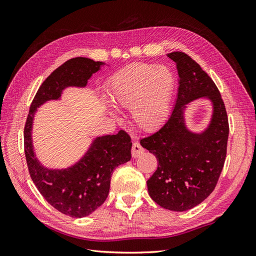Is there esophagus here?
<instances>
[{"instance_id":"1","label":"esophagus","mask_w":256,"mask_h":256,"mask_svg":"<svg viewBox=\"0 0 256 256\" xmlns=\"http://www.w3.org/2000/svg\"><path fill=\"white\" fill-rule=\"evenodd\" d=\"M143 152H144L143 147L140 144H138V142L134 143L132 148H131V154H132V157L136 158V157L140 156V154H142Z\"/></svg>"}]
</instances>
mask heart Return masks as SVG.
Instances as JSON below:
<instances>
[{
  "mask_svg": "<svg viewBox=\"0 0 256 256\" xmlns=\"http://www.w3.org/2000/svg\"><path fill=\"white\" fill-rule=\"evenodd\" d=\"M175 78L166 66L138 63L115 72L106 86L116 109H131L136 125L144 131L160 128L171 109Z\"/></svg>",
  "mask_w": 256,
  "mask_h": 256,
  "instance_id": "b5f03b06",
  "label": "heart"
}]
</instances>
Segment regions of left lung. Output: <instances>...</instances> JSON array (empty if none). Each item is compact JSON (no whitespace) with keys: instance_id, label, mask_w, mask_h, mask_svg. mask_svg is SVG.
I'll list each match as a JSON object with an SVG mask.
<instances>
[{"instance_id":"8db88e82","label":"left lung","mask_w":256,"mask_h":256,"mask_svg":"<svg viewBox=\"0 0 256 256\" xmlns=\"http://www.w3.org/2000/svg\"><path fill=\"white\" fill-rule=\"evenodd\" d=\"M168 56L180 76L174 110L164 126L140 143L158 160L147 180L150 198L168 210L184 212L214 191L226 161L230 128L226 106L210 76L188 54L177 51ZM198 98L211 100L213 115L208 127L196 134L185 126L183 111Z\"/></svg>"}]
</instances>
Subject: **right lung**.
<instances>
[{
    "mask_svg": "<svg viewBox=\"0 0 256 256\" xmlns=\"http://www.w3.org/2000/svg\"><path fill=\"white\" fill-rule=\"evenodd\" d=\"M104 65L88 58H74L56 68L38 88L30 108L24 127V152L33 182L47 202L66 216L83 218L102 206L109 194L115 168L131 159V138L118 134L96 138L84 156L70 168H44L34 152L32 128L38 108L58 100L66 88H85L92 74Z\"/></svg>",
    "mask_w": 256,
    "mask_h": 256,
    "instance_id": "1",
    "label": "right lung"
}]
</instances>
